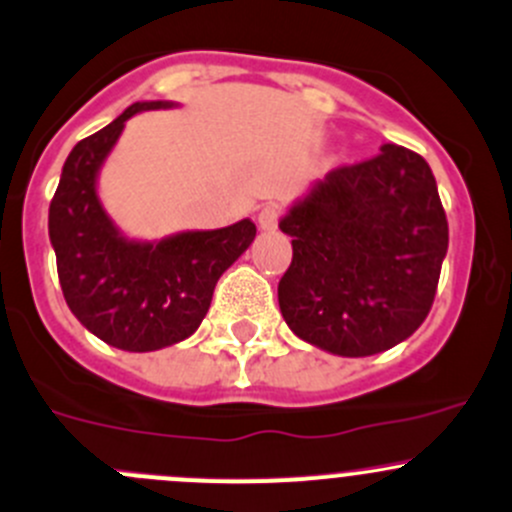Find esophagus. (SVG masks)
<instances>
[{"mask_svg":"<svg viewBox=\"0 0 512 512\" xmlns=\"http://www.w3.org/2000/svg\"><path fill=\"white\" fill-rule=\"evenodd\" d=\"M280 215H282V207L277 205H265L260 210V215H257V225H260V230H275L277 222H280Z\"/></svg>","mask_w":512,"mask_h":512,"instance_id":"1","label":"esophagus"}]
</instances>
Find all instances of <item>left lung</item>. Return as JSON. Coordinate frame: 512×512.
<instances>
[{"mask_svg":"<svg viewBox=\"0 0 512 512\" xmlns=\"http://www.w3.org/2000/svg\"><path fill=\"white\" fill-rule=\"evenodd\" d=\"M292 262L277 285L287 327L342 357L408 340L433 307L448 220L428 162L398 145L337 167L280 220Z\"/></svg>","mask_w":512,"mask_h":512,"instance_id":"1","label":"left lung"}]
</instances>
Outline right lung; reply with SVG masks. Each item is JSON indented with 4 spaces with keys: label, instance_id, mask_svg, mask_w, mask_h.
I'll return each instance as SVG.
<instances>
[{
    "label": "right lung",
    "instance_id": "add662e5",
    "mask_svg": "<svg viewBox=\"0 0 512 512\" xmlns=\"http://www.w3.org/2000/svg\"><path fill=\"white\" fill-rule=\"evenodd\" d=\"M175 102H135L104 130L77 142L49 205V242L72 315L92 335L127 352L182 342L210 310L222 272L252 245L257 227L240 220L220 230H187L162 240H132L104 210L99 170L124 122Z\"/></svg>",
    "mask_w": 512,
    "mask_h": 512
}]
</instances>
